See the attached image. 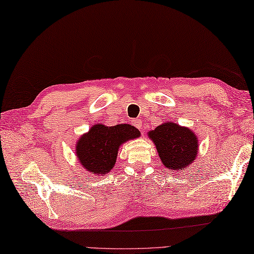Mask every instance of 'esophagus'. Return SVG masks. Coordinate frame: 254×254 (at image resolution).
I'll list each match as a JSON object with an SVG mask.
<instances>
[{
	"mask_svg": "<svg viewBox=\"0 0 254 254\" xmlns=\"http://www.w3.org/2000/svg\"><path fill=\"white\" fill-rule=\"evenodd\" d=\"M132 125L135 126L138 129H142V122L141 119H133L132 121Z\"/></svg>",
	"mask_w": 254,
	"mask_h": 254,
	"instance_id": "34e87169",
	"label": "esophagus"
}]
</instances>
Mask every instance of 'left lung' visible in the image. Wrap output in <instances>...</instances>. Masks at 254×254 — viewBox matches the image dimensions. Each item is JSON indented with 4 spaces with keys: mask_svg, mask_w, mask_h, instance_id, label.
<instances>
[{
    "mask_svg": "<svg viewBox=\"0 0 254 254\" xmlns=\"http://www.w3.org/2000/svg\"><path fill=\"white\" fill-rule=\"evenodd\" d=\"M155 142L162 164L178 172L194 160L198 151V140L190 129L174 123H165L149 132Z\"/></svg>",
    "mask_w": 254,
    "mask_h": 254,
    "instance_id": "obj_1",
    "label": "left lung"
}]
</instances>
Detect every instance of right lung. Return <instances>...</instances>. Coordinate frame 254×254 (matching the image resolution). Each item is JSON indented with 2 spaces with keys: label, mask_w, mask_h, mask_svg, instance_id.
Instances as JSON below:
<instances>
[{
  "label": "right lung",
  "mask_w": 254,
  "mask_h": 254,
  "mask_svg": "<svg viewBox=\"0 0 254 254\" xmlns=\"http://www.w3.org/2000/svg\"><path fill=\"white\" fill-rule=\"evenodd\" d=\"M139 135L137 128L127 124L113 127L95 125L79 138L76 155L87 171L97 175L107 174L114 168L119 146Z\"/></svg>",
  "instance_id": "1"
}]
</instances>
